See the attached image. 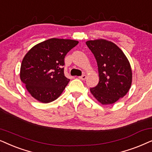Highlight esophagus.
Returning a JSON list of instances; mask_svg holds the SVG:
<instances>
[{
  "label": "esophagus",
  "mask_w": 152,
  "mask_h": 152,
  "mask_svg": "<svg viewBox=\"0 0 152 152\" xmlns=\"http://www.w3.org/2000/svg\"><path fill=\"white\" fill-rule=\"evenodd\" d=\"M79 78L82 80H86V75H82L81 76H79Z\"/></svg>",
  "instance_id": "34e87169"
}]
</instances>
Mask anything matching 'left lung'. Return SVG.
<instances>
[{
    "mask_svg": "<svg viewBox=\"0 0 152 152\" xmlns=\"http://www.w3.org/2000/svg\"><path fill=\"white\" fill-rule=\"evenodd\" d=\"M86 44L96 58L99 76L98 85L90 88V92L102 105L114 104L127 94L131 86L130 62L122 50L108 40H88Z\"/></svg>",
    "mask_w": 152,
    "mask_h": 152,
    "instance_id": "8db88e82",
    "label": "left lung"
}]
</instances>
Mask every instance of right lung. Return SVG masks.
I'll list each match as a JSON object with an SVG mask.
<instances>
[{"mask_svg": "<svg viewBox=\"0 0 152 152\" xmlns=\"http://www.w3.org/2000/svg\"><path fill=\"white\" fill-rule=\"evenodd\" d=\"M78 44L76 40L51 38L28 50L22 60L20 78L33 98L47 104L61 95L70 80L64 74V57Z\"/></svg>", "mask_w": 152, "mask_h": 152, "instance_id": "add662e5", "label": "right lung"}]
</instances>
